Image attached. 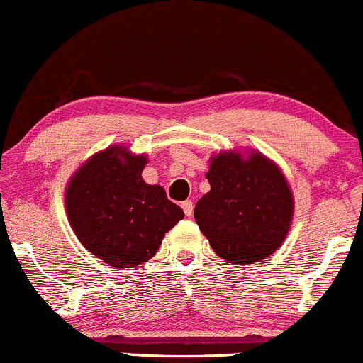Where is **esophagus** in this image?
<instances>
[{"instance_id": "obj_1", "label": "esophagus", "mask_w": 363, "mask_h": 363, "mask_svg": "<svg viewBox=\"0 0 363 363\" xmlns=\"http://www.w3.org/2000/svg\"><path fill=\"white\" fill-rule=\"evenodd\" d=\"M182 210H184V213H186V217H191V215H193V210H194V205H193V201L191 200H186V201H182Z\"/></svg>"}]
</instances>
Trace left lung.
Masks as SVG:
<instances>
[{"instance_id": "1", "label": "left lung", "mask_w": 363, "mask_h": 363, "mask_svg": "<svg viewBox=\"0 0 363 363\" xmlns=\"http://www.w3.org/2000/svg\"><path fill=\"white\" fill-rule=\"evenodd\" d=\"M210 191L194 206V220L213 252L229 264L270 257L291 229L293 191L281 167L260 151L227 150L210 158Z\"/></svg>"}]
</instances>
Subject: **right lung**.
<instances>
[{
  "label": "right lung",
  "instance_id": "1",
  "mask_svg": "<svg viewBox=\"0 0 363 363\" xmlns=\"http://www.w3.org/2000/svg\"><path fill=\"white\" fill-rule=\"evenodd\" d=\"M145 153L113 145L98 151L72 174L65 212L72 230L89 253L115 269L150 260L184 212L165 189L146 184Z\"/></svg>",
  "mask_w": 363,
  "mask_h": 363
}]
</instances>
